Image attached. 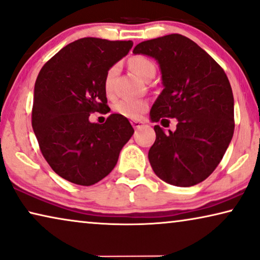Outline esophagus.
I'll return each mask as SVG.
<instances>
[{"instance_id":"obj_1","label":"esophagus","mask_w":260,"mask_h":260,"mask_svg":"<svg viewBox=\"0 0 260 260\" xmlns=\"http://www.w3.org/2000/svg\"><path fill=\"white\" fill-rule=\"evenodd\" d=\"M131 125H133L135 129H139V127H142L143 125H144V123L139 122V121H131Z\"/></svg>"}]
</instances>
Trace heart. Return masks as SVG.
I'll return each mask as SVG.
<instances>
[{"mask_svg":"<svg viewBox=\"0 0 260 260\" xmlns=\"http://www.w3.org/2000/svg\"><path fill=\"white\" fill-rule=\"evenodd\" d=\"M129 67L131 70L135 71L142 80L149 81L155 76L156 67L155 63L150 61L149 58L144 57V56H135V57L130 58ZM119 68L117 64H114L110 67L105 74L104 77V90L107 95L110 96L114 90V82L116 76L118 75ZM149 104L146 101L143 100H122L116 102L114 105V110L117 114L124 116L126 118L137 119L141 117L142 114L148 110Z\"/></svg>","mask_w":260,"mask_h":260,"instance_id":"heart-1","label":"heart"}]
</instances>
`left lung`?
I'll list each match as a JSON object with an SVG mask.
<instances>
[{
    "label": "left lung",
    "instance_id": "left-lung-1",
    "mask_svg": "<svg viewBox=\"0 0 260 260\" xmlns=\"http://www.w3.org/2000/svg\"><path fill=\"white\" fill-rule=\"evenodd\" d=\"M133 52L159 64L164 89L150 110L151 121L168 117L178 122L174 133L153 127L156 141L149 150L152 170L171 185L203 182L220 163L235 130L226 74L208 52L179 34L144 41Z\"/></svg>",
    "mask_w": 260,
    "mask_h": 260
}]
</instances>
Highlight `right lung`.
<instances>
[{
    "label": "right lung",
    "instance_id": "right-lung-1",
    "mask_svg": "<svg viewBox=\"0 0 260 260\" xmlns=\"http://www.w3.org/2000/svg\"><path fill=\"white\" fill-rule=\"evenodd\" d=\"M133 41L84 37L68 44L42 67L34 89L31 124L41 152L58 176L77 185H92L117 164L134 135L126 117L111 114L104 124L108 69L127 55Z\"/></svg>",
    "mask_w": 260,
    "mask_h": 260
}]
</instances>
